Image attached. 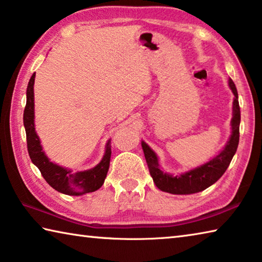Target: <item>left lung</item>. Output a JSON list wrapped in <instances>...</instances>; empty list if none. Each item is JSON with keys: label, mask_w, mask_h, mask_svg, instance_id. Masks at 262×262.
Returning a JSON list of instances; mask_svg holds the SVG:
<instances>
[{"label": "left lung", "mask_w": 262, "mask_h": 262, "mask_svg": "<svg viewBox=\"0 0 262 262\" xmlns=\"http://www.w3.org/2000/svg\"><path fill=\"white\" fill-rule=\"evenodd\" d=\"M229 86L234 95L232 105L231 136H230L228 143L225 144L223 150L216 157L210 159L209 162L196 168H193V170L185 172V173H181L180 176L168 174L166 172L162 171L156 152L144 141L141 142L150 176L152 177L155 185L163 192L179 195L201 192V190H205L212 184H215L227 171L230 163L232 161V157L237 151L239 143V123H241L238 92L231 78L229 79Z\"/></svg>", "instance_id": "8db88e82"}]
</instances>
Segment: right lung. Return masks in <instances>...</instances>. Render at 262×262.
Instances as JSON below:
<instances>
[{
	"label": "right lung",
	"mask_w": 262,
	"mask_h": 262,
	"mask_svg": "<svg viewBox=\"0 0 262 262\" xmlns=\"http://www.w3.org/2000/svg\"><path fill=\"white\" fill-rule=\"evenodd\" d=\"M34 77L35 73L31 76L28 90H26V106L24 110V127L26 132V142L30 158L35 166L39 168L48 185L57 192L67 195H83L95 192L103 186L107 174L111 161V140L105 147V154L101 161L95 167L85 171L73 172L69 168L62 167L51 162L45 155L40 144L39 136L34 128Z\"/></svg>",
	"instance_id": "1"
}]
</instances>
